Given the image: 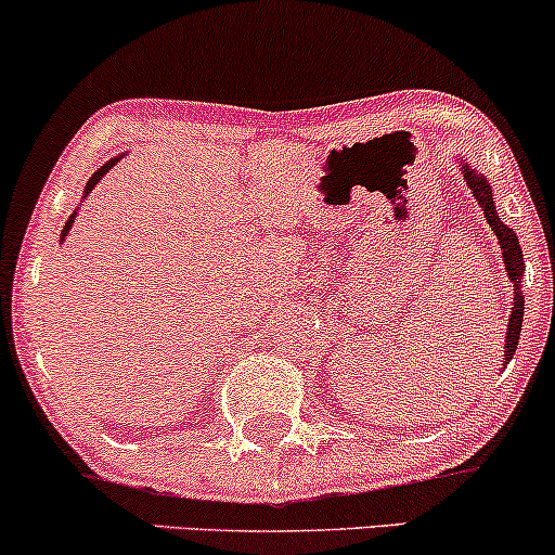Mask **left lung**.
Returning <instances> with one entry per match:
<instances>
[{"label": "left lung", "mask_w": 555, "mask_h": 555, "mask_svg": "<svg viewBox=\"0 0 555 555\" xmlns=\"http://www.w3.org/2000/svg\"><path fill=\"white\" fill-rule=\"evenodd\" d=\"M464 180H467L469 190H473L477 203H480L482 214H486L490 229L495 232V237H499V245L503 250V263H506V273L508 279H512L514 286V308H512V318H508V328H506V354H503V360H512L514 352H517V341H519V334H521V315H525V297H521V273H525V258H521V247H519V240L517 234L512 232L503 221L495 216V206H493V193H490V184L482 175H477L475 169H467L464 167Z\"/></svg>", "instance_id": "left-lung-1"}]
</instances>
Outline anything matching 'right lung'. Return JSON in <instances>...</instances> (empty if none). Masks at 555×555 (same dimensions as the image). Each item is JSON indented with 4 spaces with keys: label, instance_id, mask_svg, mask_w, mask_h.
<instances>
[{
    "label": "right lung",
    "instance_id": "1",
    "mask_svg": "<svg viewBox=\"0 0 555 555\" xmlns=\"http://www.w3.org/2000/svg\"><path fill=\"white\" fill-rule=\"evenodd\" d=\"M114 162H117V158H114ZM114 162H109V164H106V167H101L99 171H95V175L91 177V180H88V188H86V193H91V190L95 188V182H99V180H101V177H104V175H106V171H109V169L114 167ZM73 221H75V214H73V216H69V219H67V224H65V229H62V237H65V234H67V229H69V227H73Z\"/></svg>",
    "mask_w": 555,
    "mask_h": 555
}]
</instances>
